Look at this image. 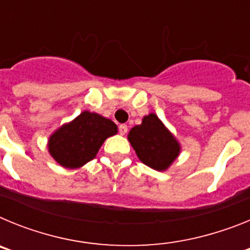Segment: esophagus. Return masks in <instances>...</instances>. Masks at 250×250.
<instances>
[{
	"instance_id": "obj_1",
	"label": "esophagus",
	"mask_w": 250,
	"mask_h": 250,
	"mask_svg": "<svg viewBox=\"0 0 250 250\" xmlns=\"http://www.w3.org/2000/svg\"><path fill=\"white\" fill-rule=\"evenodd\" d=\"M119 132H120L121 135H125V134L127 132V125H125V124L119 125Z\"/></svg>"
}]
</instances>
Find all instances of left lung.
<instances>
[{"mask_svg":"<svg viewBox=\"0 0 250 250\" xmlns=\"http://www.w3.org/2000/svg\"><path fill=\"white\" fill-rule=\"evenodd\" d=\"M127 138L138 158L155 170L167 169L180 151L178 141L155 114L145 116L141 125L130 130Z\"/></svg>","mask_w":250,"mask_h":250,"instance_id":"obj_1","label":"left lung"}]
</instances>
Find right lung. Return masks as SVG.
Here are the masks:
<instances>
[{
  "instance_id": "obj_1",
  "label": "right lung",
  "mask_w": 250,
  "mask_h": 250,
  "mask_svg": "<svg viewBox=\"0 0 250 250\" xmlns=\"http://www.w3.org/2000/svg\"><path fill=\"white\" fill-rule=\"evenodd\" d=\"M116 132L118 126L111 120L83 111L52 134L48 151L60 165L68 169L80 167L92 160L104 141Z\"/></svg>"
}]
</instances>
